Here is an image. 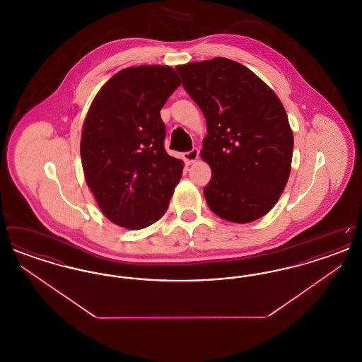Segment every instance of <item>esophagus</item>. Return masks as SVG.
Returning a JSON list of instances; mask_svg holds the SVG:
<instances>
[{
    "label": "esophagus",
    "instance_id": "esophagus-1",
    "mask_svg": "<svg viewBox=\"0 0 362 362\" xmlns=\"http://www.w3.org/2000/svg\"><path fill=\"white\" fill-rule=\"evenodd\" d=\"M183 158H185V161L187 164H194L199 158V151L197 148H194V149H191L189 152L183 153Z\"/></svg>",
    "mask_w": 362,
    "mask_h": 362
}]
</instances>
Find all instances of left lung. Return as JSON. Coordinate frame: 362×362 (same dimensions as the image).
<instances>
[{
  "mask_svg": "<svg viewBox=\"0 0 362 362\" xmlns=\"http://www.w3.org/2000/svg\"><path fill=\"white\" fill-rule=\"evenodd\" d=\"M183 86L206 118L204 189L218 217L247 224L266 216L292 168L293 132L276 92L236 61L216 57L177 65Z\"/></svg>",
  "mask_w": 362,
  "mask_h": 362,
  "instance_id": "obj_1",
  "label": "left lung"
}]
</instances>
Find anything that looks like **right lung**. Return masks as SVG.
<instances>
[{"instance_id": "1", "label": "right lung", "mask_w": 362, "mask_h": 362, "mask_svg": "<svg viewBox=\"0 0 362 362\" xmlns=\"http://www.w3.org/2000/svg\"><path fill=\"white\" fill-rule=\"evenodd\" d=\"M180 86L167 65L114 74L89 105L80 153L86 185L104 216L137 230L163 217L185 163L164 149L160 110Z\"/></svg>"}]
</instances>
